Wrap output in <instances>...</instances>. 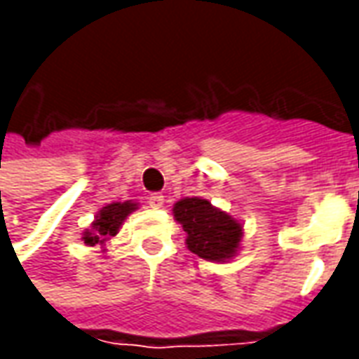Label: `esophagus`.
I'll list each match as a JSON object with an SVG mask.
<instances>
[{
    "label": "esophagus",
    "mask_w": 359,
    "mask_h": 359,
    "mask_svg": "<svg viewBox=\"0 0 359 359\" xmlns=\"http://www.w3.org/2000/svg\"><path fill=\"white\" fill-rule=\"evenodd\" d=\"M163 202H165V198L161 194H149L148 198L149 208H154V210H161V208H163Z\"/></svg>",
    "instance_id": "34e87169"
}]
</instances>
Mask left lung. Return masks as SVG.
<instances>
[{
	"mask_svg": "<svg viewBox=\"0 0 359 359\" xmlns=\"http://www.w3.org/2000/svg\"><path fill=\"white\" fill-rule=\"evenodd\" d=\"M175 219L187 233V246L208 262H225L236 254L242 225L202 198H184L172 208Z\"/></svg>",
	"mask_w": 359,
	"mask_h": 359,
	"instance_id": "8db88e82",
	"label": "left lung"
}]
</instances>
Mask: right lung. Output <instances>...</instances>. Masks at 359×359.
Listing matches in <instances>:
<instances>
[{
	"mask_svg": "<svg viewBox=\"0 0 359 359\" xmlns=\"http://www.w3.org/2000/svg\"><path fill=\"white\" fill-rule=\"evenodd\" d=\"M134 210H136V203L134 202H115L102 208L100 213L95 215V221L92 223V226L86 229V233L82 236L84 244H88V246L105 244L111 236H115L118 233V229L123 225L126 215L133 213Z\"/></svg>",
	"mask_w": 359,
	"mask_h": 359,
	"instance_id": "obj_1",
	"label": "right lung"
}]
</instances>
